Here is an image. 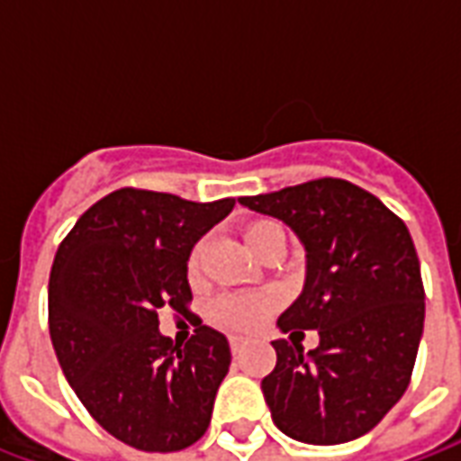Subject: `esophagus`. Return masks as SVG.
<instances>
[{"label":"esophagus","mask_w":461,"mask_h":461,"mask_svg":"<svg viewBox=\"0 0 461 461\" xmlns=\"http://www.w3.org/2000/svg\"><path fill=\"white\" fill-rule=\"evenodd\" d=\"M241 346H244V339H240V336H230V348H231V353H240Z\"/></svg>","instance_id":"1"}]
</instances>
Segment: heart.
Instances as JSON below:
<instances>
[{
  "label": "heart",
  "mask_w": 461,
  "mask_h": 461,
  "mask_svg": "<svg viewBox=\"0 0 461 461\" xmlns=\"http://www.w3.org/2000/svg\"><path fill=\"white\" fill-rule=\"evenodd\" d=\"M279 224L274 221H254L244 231V241L249 247L251 254H257L261 241L276 234ZM202 254H204V241L194 244L187 257V276L190 281H197L202 267ZM274 309V299L271 296H224L214 306H212V321L227 330H254L259 326L264 316Z\"/></svg>",
  "instance_id": "1"
}]
</instances>
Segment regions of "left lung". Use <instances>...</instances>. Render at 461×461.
Masks as SVG:
<instances>
[{
    "mask_svg": "<svg viewBox=\"0 0 461 461\" xmlns=\"http://www.w3.org/2000/svg\"><path fill=\"white\" fill-rule=\"evenodd\" d=\"M241 204L289 224L306 249L301 296L279 316L276 366L261 380L271 420L309 445L357 439L405 395L425 329L420 259L405 221L375 194L321 177ZM320 330L303 354L294 335Z\"/></svg>",
    "mask_w": 461,
    "mask_h": 461,
    "instance_id": "left-lung-1",
    "label": "left lung"
}]
</instances>
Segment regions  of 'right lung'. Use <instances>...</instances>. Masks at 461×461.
Masks as SVG:
<instances>
[{"instance_id": "obj_1", "label": "right lung", "mask_w": 461, "mask_h": 461, "mask_svg": "<svg viewBox=\"0 0 461 461\" xmlns=\"http://www.w3.org/2000/svg\"><path fill=\"white\" fill-rule=\"evenodd\" d=\"M231 210V197L122 187L86 210L56 251L49 333L59 366L95 422L135 449L177 452L210 427L230 343L210 326L175 343L158 311L187 313V257Z\"/></svg>"}]
</instances>
